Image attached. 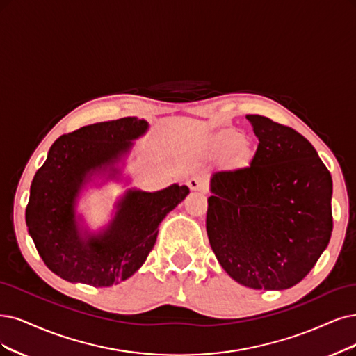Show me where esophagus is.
I'll use <instances>...</instances> for the list:
<instances>
[{"instance_id":"34e87169","label":"esophagus","mask_w":356,"mask_h":356,"mask_svg":"<svg viewBox=\"0 0 356 356\" xmlns=\"http://www.w3.org/2000/svg\"><path fill=\"white\" fill-rule=\"evenodd\" d=\"M188 186L191 191H198L201 193H207V185L201 177H192L188 180Z\"/></svg>"}]
</instances>
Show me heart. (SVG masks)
<instances>
[{"instance_id": "b5f03b06", "label": "heart", "mask_w": 356, "mask_h": 356, "mask_svg": "<svg viewBox=\"0 0 356 356\" xmlns=\"http://www.w3.org/2000/svg\"><path fill=\"white\" fill-rule=\"evenodd\" d=\"M218 145L221 148H233V152L238 155L242 160H248L249 155H251L252 149L249 147L248 140L242 139V136L239 134H234V131H230V134H226L218 138Z\"/></svg>"}]
</instances>
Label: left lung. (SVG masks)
I'll return each mask as SVG.
<instances>
[{
    "mask_svg": "<svg viewBox=\"0 0 356 356\" xmlns=\"http://www.w3.org/2000/svg\"><path fill=\"white\" fill-rule=\"evenodd\" d=\"M246 118L257 151L248 167L213 175L207 233L233 280L283 291L305 277L330 242L332 175L295 129Z\"/></svg>",
    "mask_w": 356,
    "mask_h": 356,
    "instance_id": "8db88e82",
    "label": "left lung"
}]
</instances>
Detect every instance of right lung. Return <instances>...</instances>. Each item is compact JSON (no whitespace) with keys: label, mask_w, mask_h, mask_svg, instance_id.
Listing matches in <instances>:
<instances>
[{"label":"right lung","mask_w":356,"mask_h":356,"mask_svg":"<svg viewBox=\"0 0 356 356\" xmlns=\"http://www.w3.org/2000/svg\"><path fill=\"white\" fill-rule=\"evenodd\" d=\"M147 130L145 120L123 117L83 126L51 145L32 180L26 226L45 266L61 279L95 287L129 279L152 251L163 218L188 196L189 188L176 183L156 192L130 189L107 229L81 233L74 207L83 185L105 170L114 177V164Z\"/></svg>","instance_id":"obj_1"}]
</instances>
